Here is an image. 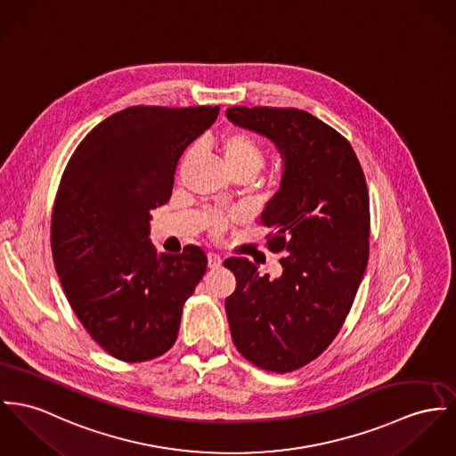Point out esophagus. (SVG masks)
<instances>
[{"instance_id":"obj_1","label":"esophagus","mask_w":456,"mask_h":456,"mask_svg":"<svg viewBox=\"0 0 456 456\" xmlns=\"http://www.w3.org/2000/svg\"><path fill=\"white\" fill-rule=\"evenodd\" d=\"M207 258H208V267H210V269H216V267H220L222 258H220L216 253H208V255H207Z\"/></svg>"}]
</instances>
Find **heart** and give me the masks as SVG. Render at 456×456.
Here are the masks:
<instances>
[{
    "label": "heart",
    "mask_w": 456,
    "mask_h": 456,
    "mask_svg": "<svg viewBox=\"0 0 456 456\" xmlns=\"http://www.w3.org/2000/svg\"><path fill=\"white\" fill-rule=\"evenodd\" d=\"M220 151L224 154L225 165L229 172L238 170H249L256 174L264 165V151L262 145L255 137H251L246 132H229L220 139ZM192 156V149L187 151L185 159ZM227 218L225 216H213L211 218V229L218 234L225 229Z\"/></svg>",
    "instance_id": "1"
}]
</instances>
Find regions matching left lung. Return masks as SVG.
<instances>
[{
    "label": "left lung",
    "mask_w": 456,
    "mask_h": 456,
    "mask_svg": "<svg viewBox=\"0 0 456 456\" xmlns=\"http://www.w3.org/2000/svg\"><path fill=\"white\" fill-rule=\"evenodd\" d=\"M225 114L280 151V191L260 220L267 246L284 251L278 278L243 256L224 262L236 276L225 313L238 351L286 373L324 351L351 311L370 253L366 178L351 143L305 110L236 105Z\"/></svg>",
    "instance_id": "1"
}]
</instances>
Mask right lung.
<instances>
[{
  "mask_svg": "<svg viewBox=\"0 0 456 456\" xmlns=\"http://www.w3.org/2000/svg\"><path fill=\"white\" fill-rule=\"evenodd\" d=\"M218 110L128 107L97 125L66 167L52 215L55 269L74 314L116 359L168 351L207 271L200 246L156 251L149 211L170 200L180 156Z\"/></svg>",
  "mask_w": 456,
  "mask_h": 456,
  "instance_id": "1",
  "label": "right lung"
}]
</instances>
